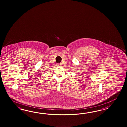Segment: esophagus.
<instances>
[{
  "label": "esophagus",
  "instance_id": "1",
  "mask_svg": "<svg viewBox=\"0 0 127 127\" xmlns=\"http://www.w3.org/2000/svg\"><path fill=\"white\" fill-rule=\"evenodd\" d=\"M57 65H58V66H60L61 65V64H58Z\"/></svg>",
  "mask_w": 127,
  "mask_h": 127
}]
</instances>
